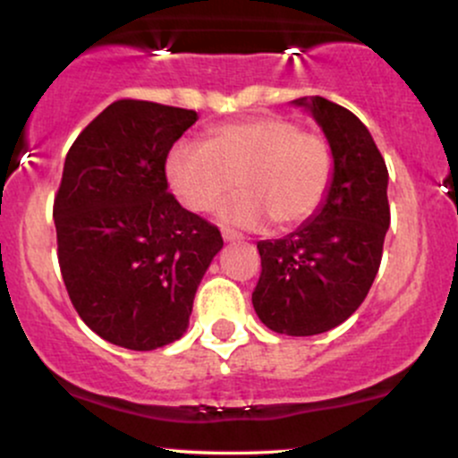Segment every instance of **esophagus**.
<instances>
[{"label": "esophagus", "instance_id": "esophagus-1", "mask_svg": "<svg viewBox=\"0 0 458 458\" xmlns=\"http://www.w3.org/2000/svg\"><path fill=\"white\" fill-rule=\"evenodd\" d=\"M222 236L224 241H230V243H233V241H243V234L236 233L234 228H222Z\"/></svg>", "mask_w": 458, "mask_h": 458}]
</instances>
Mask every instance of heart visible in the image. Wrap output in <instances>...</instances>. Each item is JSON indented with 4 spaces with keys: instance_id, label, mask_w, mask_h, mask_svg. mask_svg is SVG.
<instances>
[{
    "instance_id": "1",
    "label": "heart",
    "mask_w": 458,
    "mask_h": 458,
    "mask_svg": "<svg viewBox=\"0 0 458 458\" xmlns=\"http://www.w3.org/2000/svg\"><path fill=\"white\" fill-rule=\"evenodd\" d=\"M165 176L191 211H211L236 182L245 187L224 207L241 225L295 228L323 207L334 181V155L320 135L295 120L262 115L213 129L207 144L176 141L165 157Z\"/></svg>"
}]
</instances>
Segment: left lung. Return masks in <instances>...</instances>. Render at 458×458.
<instances>
[{
	"instance_id": "8db88e82",
	"label": "left lung",
	"mask_w": 458,
	"mask_h": 458,
	"mask_svg": "<svg viewBox=\"0 0 458 458\" xmlns=\"http://www.w3.org/2000/svg\"><path fill=\"white\" fill-rule=\"evenodd\" d=\"M327 135L334 181L310 222L277 241H260V277L251 293L267 327L314 335L361 306L383 256L390 202L387 167L360 118L323 97L297 98Z\"/></svg>"
}]
</instances>
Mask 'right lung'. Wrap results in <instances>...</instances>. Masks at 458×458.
Listing matches in <instances>:
<instances>
[{
	"label": "right lung",
	"mask_w": 458,
	"mask_h": 458,
	"mask_svg": "<svg viewBox=\"0 0 458 458\" xmlns=\"http://www.w3.org/2000/svg\"><path fill=\"white\" fill-rule=\"evenodd\" d=\"M193 109L138 98L105 107L72 141L54 199L57 262L72 306L107 343L152 351L185 334L217 225L167 191L165 157Z\"/></svg>",
	"instance_id": "right-lung-1"
}]
</instances>
